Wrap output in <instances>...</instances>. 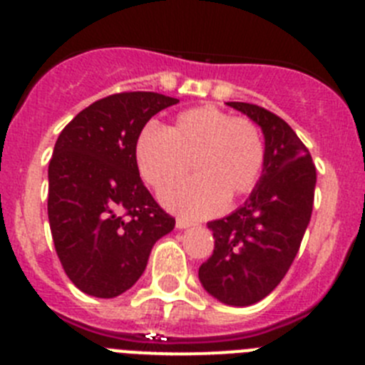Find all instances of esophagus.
<instances>
[{
	"mask_svg": "<svg viewBox=\"0 0 365 365\" xmlns=\"http://www.w3.org/2000/svg\"><path fill=\"white\" fill-rule=\"evenodd\" d=\"M175 225H177V228H180V230H182V228H190V227H193V225H195V222L190 221V219H185V217H177Z\"/></svg>",
	"mask_w": 365,
	"mask_h": 365,
	"instance_id": "1",
	"label": "esophagus"
}]
</instances>
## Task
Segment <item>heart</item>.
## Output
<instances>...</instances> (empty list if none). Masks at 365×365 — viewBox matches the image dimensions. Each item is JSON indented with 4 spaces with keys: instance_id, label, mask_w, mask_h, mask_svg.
I'll use <instances>...</instances> for the list:
<instances>
[{
    "instance_id": "1",
    "label": "heart",
    "mask_w": 365,
    "mask_h": 365,
    "mask_svg": "<svg viewBox=\"0 0 365 365\" xmlns=\"http://www.w3.org/2000/svg\"><path fill=\"white\" fill-rule=\"evenodd\" d=\"M200 177L173 185L187 175L191 163ZM138 173L155 192H164L170 210L190 217L219 212L228 199L248 195L265 168V140L254 120L234 117L214 104L179 113L163 130L146 125L135 143Z\"/></svg>"
}]
</instances>
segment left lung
<instances>
[{
	"label": "left lung",
	"instance_id": "1",
	"mask_svg": "<svg viewBox=\"0 0 365 365\" xmlns=\"http://www.w3.org/2000/svg\"><path fill=\"white\" fill-rule=\"evenodd\" d=\"M261 125L265 168L241 208L208 222L214 252L199 267L202 287L219 302L245 307L279 285L311 221L316 166L291 125L265 108L228 102Z\"/></svg>",
	"mask_w": 365,
	"mask_h": 365
}]
</instances>
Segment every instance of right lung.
I'll list each match as a JSON object with an SVG mask.
<instances>
[{"label":"right lung","instance_id":"1","mask_svg":"<svg viewBox=\"0 0 365 365\" xmlns=\"http://www.w3.org/2000/svg\"><path fill=\"white\" fill-rule=\"evenodd\" d=\"M151 91L115 93L66 125L49 163L51 234L67 278L95 298L137 283L155 241L175 227L144 186L135 143L146 122L177 104Z\"/></svg>","mask_w":365,"mask_h":365}]
</instances>
